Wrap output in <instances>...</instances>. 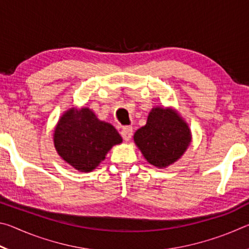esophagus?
Wrapping results in <instances>:
<instances>
[{
  "label": "esophagus",
  "mask_w": 249,
  "mask_h": 249,
  "mask_svg": "<svg viewBox=\"0 0 249 249\" xmlns=\"http://www.w3.org/2000/svg\"><path fill=\"white\" fill-rule=\"evenodd\" d=\"M121 135H122V137H123V140H124L125 142H128V141L130 140V138H132L133 128L130 127V126H125V127L122 128Z\"/></svg>",
  "instance_id": "1"
}]
</instances>
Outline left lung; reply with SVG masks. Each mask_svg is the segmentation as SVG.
Instances as JSON below:
<instances>
[{
    "label": "left lung",
    "instance_id": "8db88e82",
    "mask_svg": "<svg viewBox=\"0 0 249 249\" xmlns=\"http://www.w3.org/2000/svg\"><path fill=\"white\" fill-rule=\"evenodd\" d=\"M191 130L171 107H154L147 123L134 134V142L150 165L166 168L176 162L191 142Z\"/></svg>",
    "mask_w": 249,
    "mask_h": 249
}]
</instances>
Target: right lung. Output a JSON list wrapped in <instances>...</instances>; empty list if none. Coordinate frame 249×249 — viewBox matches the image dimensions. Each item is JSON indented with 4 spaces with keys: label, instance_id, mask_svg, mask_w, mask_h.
<instances>
[{
    "label": "right lung",
    "instance_id": "obj_1",
    "mask_svg": "<svg viewBox=\"0 0 249 249\" xmlns=\"http://www.w3.org/2000/svg\"><path fill=\"white\" fill-rule=\"evenodd\" d=\"M122 142L114 126L100 121L88 107H71L66 111L53 133L58 155L81 172L94 170L108 150Z\"/></svg>",
    "mask_w": 249,
    "mask_h": 249
}]
</instances>
